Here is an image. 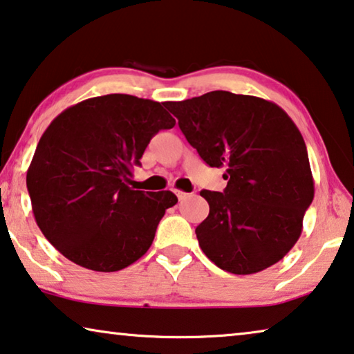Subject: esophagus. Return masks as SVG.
Masks as SVG:
<instances>
[{"label":"esophagus","mask_w":354,"mask_h":354,"mask_svg":"<svg viewBox=\"0 0 354 354\" xmlns=\"http://www.w3.org/2000/svg\"><path fill=\"white\" fill-rule=\"evenodd\" d=\"M175 194L178 195L179 200H186L189 197L187 192H183V191H178V189H175Z\"/></svg>","instance_id":"34e87169"}]
</instances>
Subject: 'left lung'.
<instances>
[{
    "label": "left lung",
    "mask_w": 354,
    "mask_h": 354,
    "mask_svg": "<svg viewBox=\"0 0 354 354\" xmlns=\"http://www.w3.org/2000/svg\"><path fill=\"white\" fill-rule=\"evenodd\" d=\"M167 108L198 156L225 168L224 192H200L209 205L195 229L205 256L235 275L281 261L315 197L307 146L292 119L268 100L225 91Z\"/></svg>",
    "instance_id": "left-lung-1"
}]
</instances>
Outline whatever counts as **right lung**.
<instances>
[{
  "mask_svg": "<svg viewBox=\"0 0 354 354\" xmlns=\"http://www.w3.org/2000/svg\"><path fill=\"white\" fill-rule=\"evenodd\" d=\"M165 103L111 93L73 104L42 133L26 171L36 224L66 259L118 272L146 254L170 191L129 187L146 146L176 120Z\"/></svg>",
  "mask_w": 354,
  "mask_h": 354,
  "instance_id": "right-lung-1",
  "label": "right lung"
}]
</instances>
